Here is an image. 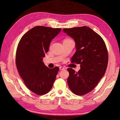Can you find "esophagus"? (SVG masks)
Returning <instances> with one entry per match:
<instances>
[{
	"label": "esophagus",
	"instance_id": "obj_1",
	"mask_svg": "<svg viewBox=\"0 0 120 120\" xmlns=\"http://www.w3.org/2000/svg\"><path fill=\"white\" fill-rule=\"evenodd\" d=\"M64 69H65L63 67H60V70H61H61H64Z\"/></svg>",
	"mask_w": 120,
	"mask_h": 120
}]
</instances>
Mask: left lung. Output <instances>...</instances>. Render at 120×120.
<instances>
[{
    "label": "left lung",
    "instance_id": "1",
    "mask_svg": "<svg viewBox=\"0 0 120 120\" xmlns=\"http://www.w3.org/2000/svg\"><path fill=\"white\" fill-rule=\"evenodd\" d=\"M63 30L74 39L76 52L71 62L79 64L81 67L77 72L71 68L67 69L68 86L75 95H86L95 88L106 71L108 53L106 44L100 35L88 26Z\"/></svg>",
    "mask_w": 120,
    "mask_h": 120
}]
</instances>
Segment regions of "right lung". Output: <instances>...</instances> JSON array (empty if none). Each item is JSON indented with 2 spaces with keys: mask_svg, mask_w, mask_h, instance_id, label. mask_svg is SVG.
<instances>
[{
  "mask_svg": "<svg viewBox=\"0 0 120 120\" xmlns=\"http://www.w3.org/2000/svg\"><path fill=\"white\" fill-rule=\"evenodd\" d=\"M61 30L35 26L22 36L18 45L15 60L18 71L27 88L37 95L48 93L55 81L59 68H49L42 60L50 42Z\"/></svg>",
  "mask_w": 120,
  "mask_h": 120,
  "instance_id": "obj_1",
  "label": "right lung"
}]
</instances>
